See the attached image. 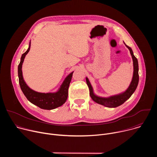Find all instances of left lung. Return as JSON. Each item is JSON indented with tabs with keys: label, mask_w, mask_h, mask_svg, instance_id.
I'll list each match as a JSON object with an SVG mask.
<instances>
[{
	"label": "left lung",
	"mask_w": 157,
	"mask_h": 157,
	"mask_svg": "<svg viewBox=\"0 0 157 157\" xmlns=\"http://www.w3.org/2000/svg\"><path fill=\"white\" fill-rule=\"evenodd\" d=\"M125 46L128 48L130 50V55L132 56V59H133V78L132 80L131 81V83L128 87L127 90L119 94L115 95L110 96L109 98H101L99 97L94 94L93 92V87L89 82L87 78H86V83L89 87V94H90L91 98L92 99L96 102L98 104H101L102 105H104L107 107H118L122 104H124L128 99L130 98V96L132 95V94L135 92L136 89L138 86L139 80V64H138V60L136 58V57L133 55L132 50L130 47H128L127 45Z\"/></svg>",
	"instance_id": "left-lung-1"
}]
</instances>
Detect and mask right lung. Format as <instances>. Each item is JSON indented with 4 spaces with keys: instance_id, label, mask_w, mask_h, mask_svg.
Returning <instances> with one entry per match:
<instances>
[{
    "instance_id": "1",
    "label": "right lung",
    "mask_w": 157,
    "mask_h": 157,
    "mask_svg": "<svg viewBox=\"0 0 157 157\" xmlns=\"http://www.w3.org/2000/svg\"><path fill=\"white\" fill-rule=\"evenodd\" d=\"M30 43L27 52L21 55L20 62L18 66V76L19 84L22 92L27 99L34 105L41 109L52 110L61 106L67 100L68 96V88L73 76V72L71 73L64 80L59 90L56 93H41L36 92L30 89L25 83L22 75L21 67L26 55L30 49Z\"/></svg>"
}]
</instances>
